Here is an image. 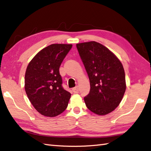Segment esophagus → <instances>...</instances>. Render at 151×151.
<instances>
[{"label": "esophagus", "instance_id": "1", "mask_svg": "<svg viewBox=\"0 0 151 151\" xmlns=\"http://www.w3.org/2000/svg\"><path fill=\"white\" fill-rule=\"evenodd\" d=\"M72 90H73V93H75V94L78 93V92H79V88H78V86H76L75 87L73 88Z\"/></svg>", "mask_w": 151, "mask_h": 151}]
</instances>
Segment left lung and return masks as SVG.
<instances>
[{
  "label": "left lung",
  "mask_w": 151,
  "mask_h": 151,
  "mask_svg": "<svg viewBox=\"0 0 151 151\" xmlns=\"http://www.w3.org/2000/svg\"><path fill=\"white\" fill-rule=\"evenodd\" d=\"M90 80L89 93L84 98L87 109L104 115L114 111L126 91L123 65L115 54L96 41L76 44Z\"/></svg>",
  "instance_id": "8db88e82"
}]
</instances>
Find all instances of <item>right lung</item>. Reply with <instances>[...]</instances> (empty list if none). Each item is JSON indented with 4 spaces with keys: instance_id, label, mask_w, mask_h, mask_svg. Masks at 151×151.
Listing matches in <instances>:
<instances>
[{
    "instance_id": "right-lung-1",
    "label": "right lung",
    "mask_w": 151,
    "mask_h": 151,
    "mask_svg": "<svg viewBox=\"0 0 151 151\" xmlns=\"http://www.w3.org/2000/svg\"><path fill=\"white\" fill-rule=\"evenodd\" d=\"M72 45L52 44L30 62L25 75V89L35 109L46 117L59 115L66 109L71 94L62 86L59 68Z\"/></svg>"
}]
</instances>
